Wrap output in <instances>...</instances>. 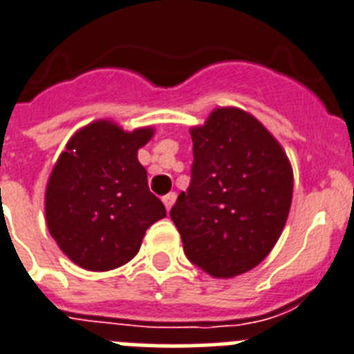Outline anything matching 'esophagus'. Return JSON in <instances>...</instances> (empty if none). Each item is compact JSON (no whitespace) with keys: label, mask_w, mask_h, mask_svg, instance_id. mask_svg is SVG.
Returning <instances> with one entry per match:
<instances>
[{"label":"esophagus","mask_w":354,"mask_h":354,"mask_svg":"<svg viewBox=\"0 0 354 354\" xmlns=\"http://www.w3.org/2000/svg\"><path fill=\"white\" fill-rule=\"evenodd\" d=\"M174 201H176V194H174V192H171V194H167V196L162 197V203H164V206H166L167 211H169L171 207H173Z\"/></svg>","instance_id":"esophagus-1"}]
</instances>
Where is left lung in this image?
Returning <instances> with one entry per match:
<instances>
[{"instance_id":"8db88e82","label":"left lung","mask_w":354,"mask_h":354,"mask_svg":"<svg viewBox=\"0 0 354 354\" xmlns=\"http://www.w3.org/2000/svg\"><path fill=\"white\" fill-rule=\"evenodd\" d=\"M192 181L171 220L187 259L213 277L252 270L276 246L293 197L288 155L266 125L236 106L190 129Z\"/></svg>"}]
</instances>
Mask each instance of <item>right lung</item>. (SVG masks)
Returning <instances> with one entry per match:
<instances>
[{
    "mask_svg": "<svg viewBox=\"0 0 354 354\" xmlns=\"http://www.w3.org/2000/svg\"><path fill=\"white\" fill-rule=\"evenodd\" d=\"M153 134V127L124 131L99 118L69 138L52 167L45 188L48 232L82 269L122 267L138 255L148 227L166 216L138 160Z\"/></svg>",
    "mask_w": 354,
    "mask_h": 354,
    "instance_id": "obj_1",
    "label": "right lung"
}]
</instances>
